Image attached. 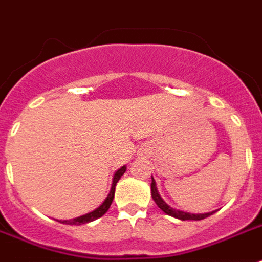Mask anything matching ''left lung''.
<instances>
[{
  "mask_svg": "<svg viewBox=\"0 0 262 262\" xmlns=\"http://www.w3.org/2000/svg\"><path fill=\"white\" fill-rule=\"evenodd\" d=\"M150 188H151V197H153L155 202L158 205V208H160L162 212L166 213V214H169V216L174 217V219L182 220V221H185V220H204L216 212V210H214V212L205 213V214H193V213H186V212H182V210L173 209L172 206H169L168 204L161 199V195L158 194V190L157 188H156V181L153 179H151Z\"/></svg>",
  "mask_w": 262,
  "mask_h": 262,
  "instance_id": "left-lung-1",
  "label": "left lung"
}]
</instances>
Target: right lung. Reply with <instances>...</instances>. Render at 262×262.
<instances>
[{
    "instance_id": "add662e5",
    "label": "right lung",
    "mask_w": 262,
    "mask_h": 262,
    "mask_svg": "<svg viewBox=\"0 0 262 262\" xmlns=\"http://www.w3.org/2000/svg\"><path fill=\"white\" fill-rule=\"evenodd\" d=\"M125 170H126V166H122V168L118 169L117 172H116V174H114V177H113V184H112L111 193L107 194L106 200L102 202V205H101L100 208H97V209L93 210V212L88 213V214H83V216H81V217H77V219L65 220V221H62V224H73V225H81V224L90 223V221H94V220L100 219L101 216H104L105 213L107 212V209L111 208L112 201H113V199H114V189H116V184H117L118 180L121 179V176L124 174Z\"/></svg>"
}]
</instances>
